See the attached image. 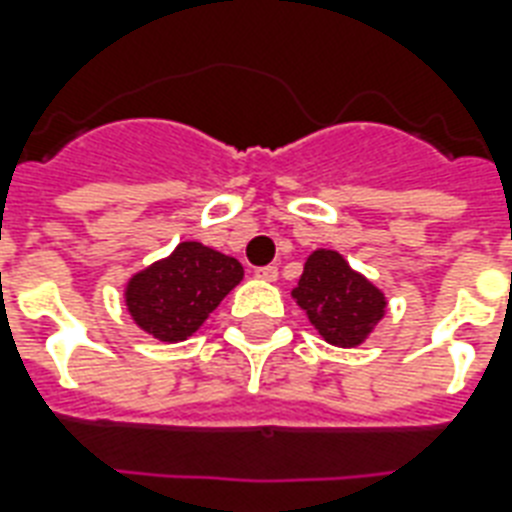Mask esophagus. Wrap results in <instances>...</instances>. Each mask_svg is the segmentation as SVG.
<instances>
[{
	"label": "esophagus",
	"instance_id": "esophagus-1",
	"mask_svg": "<svg viewBox=\"0 0 512 512\" xmlns=\"http://www.w3.org/2000/svg\"><path fill=\"white\" fill-rule=\"evenodd\" d=\"M255 276L263 281H276L279 279V268L276 265H263V268H257Z\"/></svg>",
	"mask_w": 512,
	"mask_h": 512
}]
</instances>
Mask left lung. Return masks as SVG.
I'll return each instance as SVG.
<instances>
[{
    "label": "left lung",
    "instance_id": "8db88e82",
    "mask_svg": "<svg viewBox=\"0 0 512 512\" xmlns=\"http://www.w3.org/2000/svg\"><path fill=\"white\" fill-rule=\"evenodd\" d=\"M292 295L319 335L340 348L361 345L385 316V297L380 289L353 271L332 249H316L305 260L303 276Z\"/></svg>",
    "mask_w": 512,
    "mask_h": 512
}]
</instances>
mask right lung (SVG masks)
Segmentation results:
<instances>
[{
  "label": "right lung",
  "mask_w": 512,
  "mask_h": 512,
  "mask_svg": "<svg viewBox=\"0 0 512 512\" xmlns=\"http://www.w3.org/2000/svg\"><path fill=\"white\" fill-rule=\"evenodd\" d=\"M241 276L244 268L239 260L199 241H183L167 260L132 276L124 295L143 332L156 340L177 342L191 337L207 321Z\"/></svg>",
  "instance_id": "obj_1"
}]
</instances>
